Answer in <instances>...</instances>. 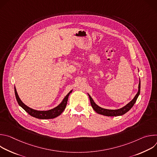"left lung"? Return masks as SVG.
Here are the masks:
<instances>
[{
    "instance_id": "1",
    "label": "left lung",
    "mask_w": 157,
    "mask_h": 157,
    "mask_svg": "<svg viewBox=\"0 0 157 157\" xmlns=\"http://www.w3.org/2000/svg\"><path fill=\"white\" fill-rule=\"evenodd\" d=\"M140 81L139 84V91L136 96L134 97V98L129 102L124 107H122L121 109H117V110H109V109H105L101 108V107L98 106L93 101L92 98L90 96V95L88 94L89 97V99H90V102L91 104L92 107L93 109L97 113L99 114H102L104 116H122L124 114H125L127 112L133 107L134 104L136 103L139 94H140Z\"/></svg>"
}]
</instances>
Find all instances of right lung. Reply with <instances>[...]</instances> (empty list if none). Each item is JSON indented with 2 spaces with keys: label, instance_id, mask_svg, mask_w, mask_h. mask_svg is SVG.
Listing matches in <instances>:
<instances>
[{
  "label": "right lung",
  "instance_id": "1",
  "mask_svg": "<svg viewBox=\"0 0 157 157\" xmlns=\"http://www.w3.org/2000/svg\"><path fill=\"white\" fill-rule=\"evenodd\" d=\"M14 89H15V98H16V99H17L19 105H20L22 108H23L27 112V113L29 114H30L31 116L34 117L37 119H53V118H55L57 116H59L63 113V110H64V109L66 106V104H67V101H68L69 95L72 92V91H71L68 94L65 96V98L63 99V100L61 102V104H59L57 107H55L54 109H52L48 110H46V111H44V110L40 111V110H36L31 109L22 102V101L20 100V99L19 98V97L18 96L15 87Z\"/></svg>",
  "mask_w": 157,
  "mask_h": 157
}]
</instances>
